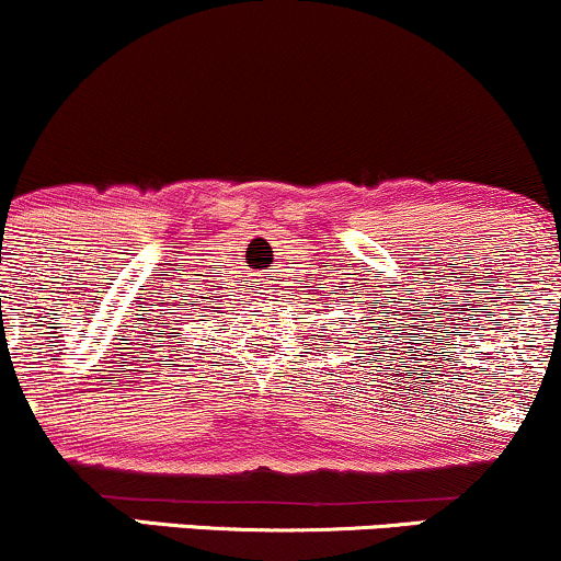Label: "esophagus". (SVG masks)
Instances as JSON below:
<instances>
[{
	"label": "esophagus",
	"instance_id": "1",
	"mask_svg": "<svg viewBox=\"0 0 561 561\" xmlns=\"http://www.w3.org/2000/svg\"><path fill=\"white\" fill-rule=\"evenodd\" d=\"M266 293H268V289H266ZM266 298H268V295H266Z\"/></svg>",
	"mask_w": 561,
	"mask_h": 561
}]
</instances>
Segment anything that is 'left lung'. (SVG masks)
<instances>
[{"label": "left lung", "instance_id": "8db88e82", "mask_svg": "<svg viewBox=\"0 0 561 561\" xmlns=\"http://www.w3.org/2000/svg\"><path fill=\"white\" fill-rule=\"evenodd\" d=\"M377 347V345H375ZM358 358H362V356H358ZM369 358H371V353H369Z\"/></svg>", "mask_w": 561, "mask_h": 561}]
</instances>
